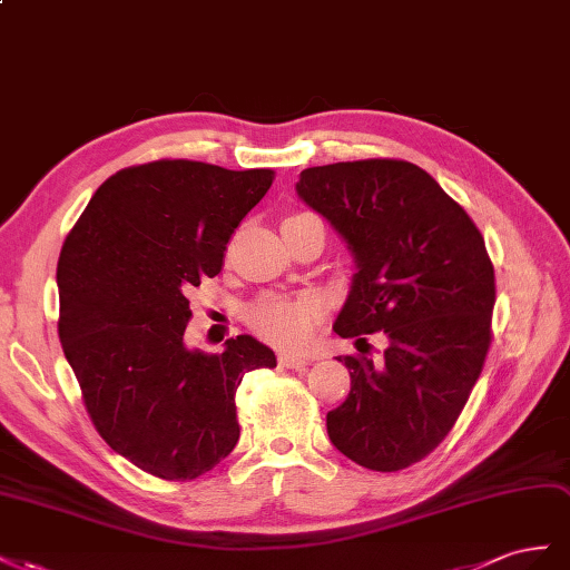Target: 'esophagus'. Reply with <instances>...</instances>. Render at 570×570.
I'll return each instance as SVG.
<instances>
[{
    "label": "esophagus",
    "instance_id": "34e87169",
    "mask_svg": "<svg viewBox=\"0 0 570 570\" xmlns=\"http://www.w3.org/2000/svg\"><path fill=\"white\" fill-rule=\"evenodd\" d=\"M307 363H311V357H301V355H294V353H279V365H282V367L301 370V367H305Z\"/></svg>",
    "mask_w": 570,
    "mask_h": 570
}]
</instances>
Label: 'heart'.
Here are the masks:
<instances>
[{"label": "heart", "instance_id": "heart-1", "mask_svg": "<svg viewBox=\"0 0 570 570\" xmlns=\"http://www.w3.org/2000/svg\"><path fill=\"white\" fill-rule=\"evenodd\" d=\"M305 217L294 215L288 219ZM320 303L315 298H279L267 296L257 301L250 313V327L272 344L284 348H301L313 330V320L317 317Z\"/></svg>", "mask_w": 570, "mask_h": 570}]
</instances>
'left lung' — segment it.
Here are the masks:
<instances>
[{"mask_svg": "<svg viewBox=\"0 0 570 570\" xmlns=\"http://www.w3.org/2000/svg\"><path fill=\"white\" fill-rule=\"evenodd\" d=\"M298 198L346 243L355 274L334 332L355 338L351 392L327 413L346 459L394 473L434 451L480 377L494 269L465 209L411 161L363 159L303 169ZM382 331L385 357L364 355Z\"/></svg>", "mask_w": 570, "mask_h": 570, "instance_id": "1", "label": "left lung"}]
</instances>
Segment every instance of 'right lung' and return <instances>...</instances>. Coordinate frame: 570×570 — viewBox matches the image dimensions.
<instances>
[{
  "instance_id": "1",
  "label": "right lung",
  "mask_w": 570,
  "mask_h": 570,
  "mask_svg": "<svg viewBox=\"0 0 570 570\" xmlns=\"http://www.w3.org/2000/svg\"><path fill=\"white\" fill-rule=\"evenodd\" d=\"M274 171L159 159L92 193L57 265L59 338L105 442L161 480H193L238 442L236 389L276 367L240 334L213 355L188 348V288L222 269L226 243Z\"/></svg>"
}]
</instances>
